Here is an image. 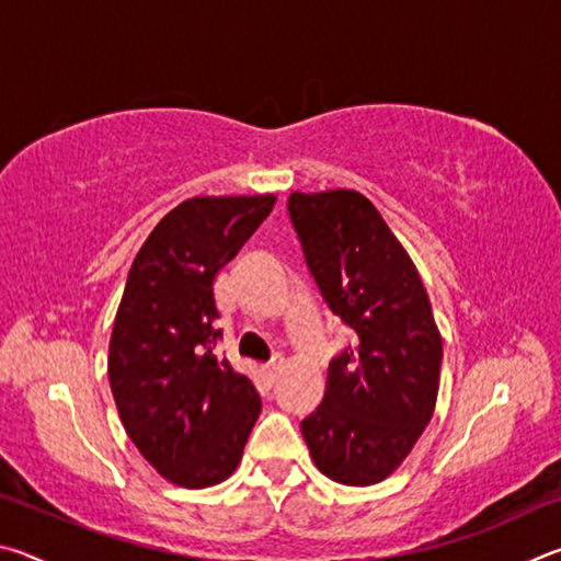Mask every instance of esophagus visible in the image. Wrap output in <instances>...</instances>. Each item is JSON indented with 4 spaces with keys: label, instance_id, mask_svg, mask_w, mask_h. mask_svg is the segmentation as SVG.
Returning <instances> with one entry per match:
<instances>
[{
    "label": "esophagus",
    "instance_id": "esophagus-1",
    "mask_svg": "<svg viewBox=\"0 0 561 561\" xmlns=\"http://www.w3.org/2000/svg\"><path fill=\"white\" fill-rule=\"evenodd\" d=\"M282 371H284V358H282V356H277L274 360H270V364L264 366V376H267V383L272 386L274 381H277Z\"/></svg>",
    "mask_w": 561,
    "mask_h": 561
}]
</instances>
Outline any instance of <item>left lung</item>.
<instances>
[{"mask_svg": "<svg viewBox=\"0 0 561 561\" xmlns=\"http://www.w3.org/2000/svg\"><path fill=\"white\" fill-rule=\"evenodd\" d=\"M287 205L321 297L351 329L301 435L329 480L376 485L431 423L443 336L413 260L366 195L291 193Z\"/></svg>", "mask_w": 561, "mask_h": 561, "instance_id": "1", "label": "left lung"}]
</instances>
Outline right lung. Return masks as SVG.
Returning <instances> with one entry per match:
<instances>
[{"instance_id": "obj_1", "label": "right lung", "mask_w": 561, "mask_h": 561, "mask_svg": "<svg viewBox=\"0 0 561 561\" xmlns=\"http://www.w3.org/2000/svg\"><path fill=\"white\" fill-rule=\"evenodd\" d=\"M277 195L190 197L130 264L108 344V381L128 438L173 485L230 478L257 423L252 381L215 354V277L267 220Z\"/></svg>"}]
</instances>
